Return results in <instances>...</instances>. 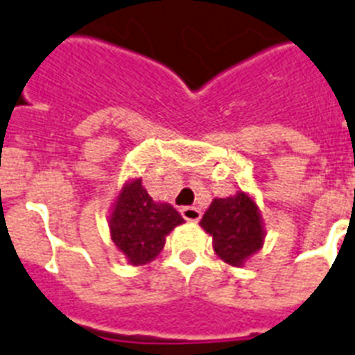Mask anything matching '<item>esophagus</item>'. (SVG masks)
<instances>
[{
    "instance_id": "34e87169",
    "label": "esophagus",
    "mask_w": 355,
    "mask_h": 355,
    "mask_svg": "<svg viewBox=\"0 0 355 355\" xmlns=\"http://www.w3.org/2000/svg\"><path fill=\"white\" fill-rule=\"evenodd\" d=\"M181 216L185 218L187 222H200L201 211L200 209H196V207H183V209H181Z\"/></svg>"
}]
</instances>
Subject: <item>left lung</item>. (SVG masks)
Returning a JSON list of instances; mask_svg holds the SVG:
<instances>
[{"label":"left lung","instance_id":"left-lung-1","mask_svg":"<svg viewBox=\"0 0 355 355\" xmlns=\"http://www.w3.org/2000/svg\"><path fill=\"white\" fill-rule=\"evenodd\" d=\"M200 225L212 236L218 257L231 266H242L263 243L262 218L245 192L212 201Z\"/></svg>","mask_w":355,"mask_h":355}]
</instances>
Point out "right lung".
Here are the masks:
<instances>
[{"label": "right lung", "instance_id": "add662e5", "mask_svg": "<svg viewBox=\"0 0 355 355\" xmlns=\"http://www.w3.org/2000/svg\"><path fill=\"white\" fill-rule=\"evenodd\" d=\"M185 222L168 203H155L141 180L123 187L112 216L110 232L113 243L132 266L152 262L163 251L164 238L174 227Z\"/></svg>", "mask_w": 355, "mask_h": 355}]
</instances>
